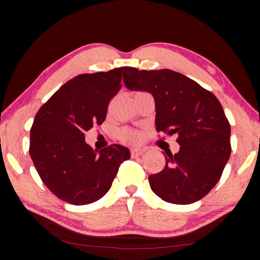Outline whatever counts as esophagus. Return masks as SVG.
<instances>
[{
    "instance_id": "34e87169",
    "label": "esophagus",
    "mask_w": 260,
    "mask_h": 260,
    "mask_svg": "<svg viewBox=\"0 0 260 260\" xmlns=\"http://www.w3.org/2000/svg\"><path fill=\"white\" fill-rule=\"evenodd\" d=\"M144 152H145L144 148L134 147V148H132V150H131V155H132V157H137V156L142 155V154Z\"/></svg>"
}]
</instances>
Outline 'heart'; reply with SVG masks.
<instances>
[{"label":"heart","instance_id":"1","mask_svg":"<svg viewBox=\"0 0 260 260\" xmlns=\"http://www.w3.org/2000/svg\"><path fill=\"white\" fill-rule=\"evenodd\" d=\"M121 137H123V140H125V141L135 142L139 140L140 136L136 133V132H125V133H123V135H121Z\"/></svg>","mask_w":260,"mask_h":260}]
</instances>
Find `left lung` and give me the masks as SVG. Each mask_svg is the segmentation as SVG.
Returning <instances> with one entry per match:
<instances>
[{
  "mask_svg": "<svg viewBox=\"0 0 260 260\" xmlns=\"http://www.w3.org/2000/svg\"><path fill=\"white\" fill-rule=\"evenodd\" d=\"M127 89L147 91L155 102L157 132L178 135L180 151L167 153L164 169L148 176L162 200L190 204L207 196L221 178L231 153L230 124L212 92L170 69L126 67Z\"/></svg>",
  "mask_w": 260,
  "mask_h": 260,
  "instance_id": "obj_1",
  "label": "left lung"
}]
</instances>
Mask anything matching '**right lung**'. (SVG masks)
Returning <instances> with one entry per match:
<instances>
[{
  "label": "right lung",
  "mask_w": 260,
  "mask_h": 260,
  "mask_svg": "<svg viewBox=\"0 0 260 260\" xmlns=\"http://www.w3.org/2000/svg\"><path fill=\"white\" fill-rule=\"evenodd\" d=\"M125 68L76 76L36 115L30 156L43 183L62 201L84 206L99 200L112 186L120 164L131 158L128 148L119 144L92 150L84 134L106 118Z\"/></svg>",
  "instance_id": "obj_1"
}]
</instances>
